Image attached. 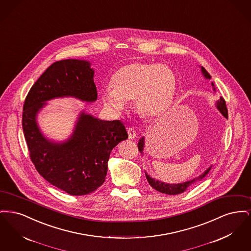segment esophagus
<instances>
[{
	"label": "esophagus",
	"instance_id": "1",
	"mask_svg": "<svg viewBox=\"0 0 251 251\" xmlns=\"http://www.w3.org/2000/svg\"><path fill=\"white\" fill-rule=\"evenodd\" d=\"M128 134H129V138L134 139L136 137V131L134 130V128H129L128 129Z\"/></svg>",
	"mask_w": 251,
	"mask_h": 251
}]
</instances>
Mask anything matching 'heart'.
<instances>
[{
  "mask_svg": "<svg viewBox=\"0 0 251 251\" xmlns=\"http://www.w3.org/2000/svg\"><path fill=\"white\" fill-rule=\"evenodd\" d=\"M177 91V77L168 66L135 61L121 67L112 84L104 85L100 95L106 107L120 112L134 99L143 115L157 118L170 108Z\"/></svg>",
  "mask_w": 251,
  "mask_h": 251,
  "instance_id": "heart-1",
  "label": "heart"
}]
</instances>
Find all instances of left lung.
<instances>
[{
  "label": "left lung",
  "instance_id": "8db88e82",
  "mask_svg": "<svg viewBox=\"0 0 251 251\" xmlns=\"http://www.w3.org/2000/svg\"><path fill=\"white\" fill-rule=\"evenodd\" d=\"M201 73H202L203 77L206 79V80H211V75L208 73V72L203 68L201 67ZM211 85L213 87V91L216 92L215 90V84L212 82ZM215 106L217 108V110L226 118L227 119V106H226V102L225 100L220 98V100H218L216 102H215ZM138 150L139 151L141 152V154H143L144 148H145V137L142 136L139 141H138ZM213 166H211L210 167H208L204 172H203L201 175H200L199 177L195 178V179H191V180H187L185 182H181V183H167V182H164V181H161L159 179H154L152 177H151L146 171H145V174H146V178L148 182L151 184V186L152 188H154L157 191L161 192V193H164V194H167V195H179L181 194L183 192L186 191L187 188L189 186H191L192 184L196 183L197 181H200L209 173V171L211 170Z\"/></svg>",
  "mask_w": 251,
  "mask_h": 251
}]
</instances>
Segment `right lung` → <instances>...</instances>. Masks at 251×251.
<instances>
[{
    "instance_id": "add662e5",
    "label": "right lung",
    "mask_w": 251,
    "mask_h": 251,
    "mask_svg": "<svg viewBox=\"0 0 251 251\" xmlns=\"http://www.w3.org/2000/svg\"><path fill=\"white\" fill-rule=\"evenodd\" d=\"M94 70L86 60L66 59L50 65L25 99L23 129L30 157L38 173L61 190L83 196L95 191L105 180L112 150L128 138L120 120H102L82 110L71 136L54 141L44 135L37 123L47 101L75 98L94 102Z\"/></svg>"
}]
</instances>
